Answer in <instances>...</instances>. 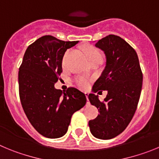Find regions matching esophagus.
<instances>
[{
	"label": "esophagus",
	"mask_w": 159,
	"mask_h": 159,
	"mask_svg": "<svg viewBox=\"0 0 159 159\" xmlns=\"http://www.w3.org/2000/svg\"><path fill=\"white\" fill-rule=\"evenodd\" d=\"M85 97H86V98H87V101H89V93H85ZM87 103H89V102H87Z\"/></svg>",
	"instance_id": "34e87169"
}]
</instances>
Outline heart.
Returning <instances> with one entry per match:
<instances>
[{
    "label": "heart",
    "instance_id": "obj_1",
    "mask_svg": "<svg viewBox=\"0 0 159 159\" xmlns=\"http://www.w3.org/2000/svg\"><path fill=\"white\" fill-rule=\"evenodd\" d=\"M85 53H86V55L88 57L89 60L90 59H93V58H101L102 59V55L101 53L96 48H89L88 49H86L85 51ZM65 57H64L63 59V65H65ZM74 82L76 84V85L78 87H79L80 89H85L89 87V79L83 76H78L75 78L74 79Z\"/></svg>",
    "mask_w": 159,
    "mask_h": 159
}]
</instances>
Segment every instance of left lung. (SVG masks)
Wrapping results in <instances>:
<instances>
[{"instance_id": "1", "label": "left lung", "mask_w": 159, "mask_h": 159, "mask_svg": "<svg viewBox=\"0 0 159 159\" xmlns=\"http://www.w3.org/2000/svg\"><path fill=\"white\" fill-rule=\"evenodd\" d=\"M95 46L105 54L106 66L93 91L107 90L108 94L104 101L94 93L89 94L91 104L100 112L89 121V126L94 137L110 139L125 130L135 114L142 90L143 73L137 53L120 36L108 35Z\"/></svg>"}]
</instances>
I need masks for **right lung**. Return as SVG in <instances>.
<instances>
[{"mask_svg":"<svg viewBox=\"0 0 159 159\" xmlns=\"http://www.w3.org/2000/svg\"><path fill=\"white\" fill-rule=\"evenodd\" d=\"M78 41H62L44 35L28 46L20 66V99L34 128L44 137L57 139L68 130L71 116L85 106L86 97L78 89L55 88L62 72L66 51Z\"/></svg>","mask_w":159,"mask_h":159,"instance_id":"right-lung-1","label":"right lung"}]
</instances>
